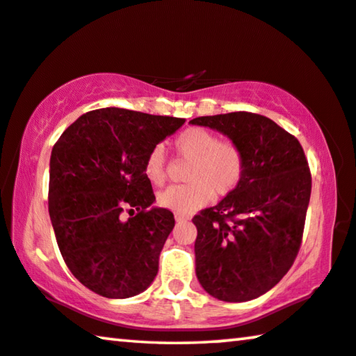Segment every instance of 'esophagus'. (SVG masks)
Listing matches in <instances>:
<instances>
[{
  "label": "esophagus",
  "instance_id": "esophagus-1",
  "mask_svg": "<svg viewBox=\"0 0 356 356\" xmlns=\"http://www.w3.org/2000/svg\"><path fill=\"white\" fill-rule=\"evenodd\" d=\"M174 218H176L177 223H180V222H187V220H188V217L180 216V213H176V216H174Z\"/></svg>",
  "mask_w": 356,
  "mask_h": 356
}]
</instances>
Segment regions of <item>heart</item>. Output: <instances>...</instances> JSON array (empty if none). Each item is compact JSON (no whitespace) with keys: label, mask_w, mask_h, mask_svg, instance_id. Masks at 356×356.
Returning a JSON list of instances; mask_svg holds the SVG:
<instances>
[{"label":"heart","mask_w":356,"mask_h":356,"mask_svg":"<svg viewBox=\"0 0 356 356\" xmlns=\"http://www.w3.org/2000/svg\"><path fill=\"white\" fill-rule=\"evenodd\" d=\"M174 149L190 165L187 185H174L158 193V206L180 216L198 211L211 202L213 193L227 196L241 184L245 169L244 152L231 140H218L209 129L193 127L174 140ZM144 174L154 185L166 180V158L161 145L152 149L144 161Z\"/></svg>","instance_id":"b5f03b06"}]
</instances>
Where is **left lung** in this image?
<instances>
[{"mask_svg":"<svg viewBox=\"0 0 356 356\" xmlns=\"http://www.w3.org/2000/svg\"><path fill=\"white\" fill-rule=\"evenodd\" d=\"M244 152L236 190L193 217L196 277L209 295L244 302L264 295L300 252L310 200L309 165L300 140L252 112L196 117Z\"/></svg>","mask_w":356,"mask_h":356,"instance_id":"1","label":"left lung"}]
</instances>
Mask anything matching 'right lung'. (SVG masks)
<instances>
[{"label": "right lung", "mask_w": 356, "mask_h": 356, "mask_svg": "<svg viewBox=\"0 0 356 356\" xmlns=\"http://www.w3.org/2000/svg\"><path fill=\"white\" fill-rule=\"evenodd\" d=\"M184 123L106 107L79 117L54 145L49 216L56 244L72 275L101 296H136L155 279L174 216L152 206L144 161Z\"/></svg>", "instance_id": "right-lung-1"}]
</instances>
